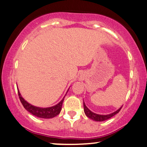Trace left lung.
Listing matches in <instances>:
<instances>
[{
    "instance_id": "left-lung-1",
    "label": "left lung",
    "mask_w": 147,
    "mask_h": 147,
    "mask_svg": "<svg viewBox=\"0 0 147 147\" xmlns=\"http://www.w3.org/2000/svg\"><path fill=\"white\" fill-rule=\"evenodd\" d=\"M83 107H84L85 114L86 115V116L87 117L90 118L91 119L96 121H104L109 119L111 118L112 117L114 116V115L117 114V113L119 112L120 110L121 109V108H122V107H121L119 109H118L117 111H115V112H114V113H111V114H110V115H102L96 114V113L92 112V111H91L90 109H89L88 108L86 107V106H85L84 102H83Z\"/></svg>"
}]
</instances>
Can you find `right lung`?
<instances>
[{"instance_id": "add662e5", "label": "right lung", "mask_w": 147, "mask_h": 147, "mask_svg": "<svg viewBox=\"0 0 147 147\" xmlns=\"http://www.w3.org/2000/svg\"><path fill=\"white\" fill-rule=\"evenodd\" d=\"M18 92L20 101H21L24 107L25 108V109H26V110L28 111V112L30 113L31 114H32L33 115H34V116L36 117H38L44 119L53 118L54 117L57 116V115L60 114V111L62 110V104L63 102H64V98H63L57 105L53 106V107L49 108H39L34 107V106L28 103L22 97L19 90H18Z\"/></svg>"}]
</instances>
